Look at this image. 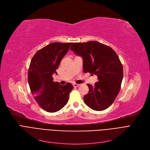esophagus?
I'll list each match as a JSON object with an SVG mask.
<instances>
[{"label":"esophagus","instance_id":"esophagus-1","mask_svg":"<svg viewBox=\"0 0 150 150\" xmlns=\"http://www.w3.org/2000/svg\"><path fill=\"white\" fill-rule=\"evenodd\" d=\"M73 86H74V88H77L78 86H80V84H76V83H74V84H73Z\"/></svg>","mask_w":150,"mask_h":150}]
</instances>
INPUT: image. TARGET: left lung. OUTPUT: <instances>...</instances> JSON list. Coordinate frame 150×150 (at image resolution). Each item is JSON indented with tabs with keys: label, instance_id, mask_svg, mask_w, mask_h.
<instances>
[{
	"label": "left lung",
	"instance_id": "left-lung-1",
	"mask_svg": "<svg viewBox=\"0 0 150 150\" xmlns=\"http://www.w3.org/2000/svg\"><path fill=\"white\" fill-rule=\"evenodd\" d=\"M83 61V72L96 75L98 81L88 84L89 92L84 96L85 104L100 111L111 106L119 93L123 80V66L115 51L97 41L74 43L70 47Z\"/></svg>",
	"mask_w": 150,
	"mask_h": 150
}]
</instances>
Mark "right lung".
I'll return each mask as SVG.
<instances>
[{
	"label": "right lung",
	"instance_id": "1",
	"mask_svg": "<svg viewBox=\"0 0 150 150\" xmlns=\"http://www.w3.org/2000/svg\"><path fill=\"white\" fill-rule=\"evenodd\" d=\"M72 42H53L38 50L31 59L28 71V81L31 93L42 109L55 112L68 102L69 93L74 88L67 83L61 86L54 82L52 75L67 53Z\"/></svg>",
	"mask_w": 150,
	"mask_h": 150
}]
</instances>
